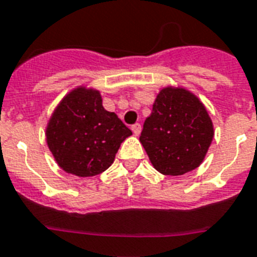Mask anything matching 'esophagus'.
Returning <instances> with one entry per match:
<instances>
[{
	"label": "esophagus",
	"mask_w": 257,
	"mask_h": 257,
	"mask_svg": "<svg viewBox=\"0 0 257 257\" xmlns=\"http://www.w3.org/2000/svg\"><path fill=\"white\" fill-rule=\"evenodd\" d=\"M131 130H133V133L135 134V135H139L142 131V124L141 123H135L131 126Z\"/></svg>",
	"instance_id": "34e87169"
}]
</instances>
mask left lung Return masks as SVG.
<instances>
[{
	"label": "left lung",
	"instance_id": "8db88e82",
	"mask_svg": "<svg viewBox=\"0 0 257 257\" xmlns=\"http://www.w3.org/2000/svg\"><path fill=\"white\" fill-rule=\"evenodd\" d=\"M213 137V123L200 99L185 89L165 88L144 120L139 141L155 169L180 176L202 163Z\"/></svg>",
	"mask_w": 257,
	"mask_h": 257
}]
</instances>
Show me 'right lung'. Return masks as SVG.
I'll use <instances>...</instances> for the list:
<instances>
[{"mask_svg": "<svg viewBox=\"0 0 257 257\" xmlns=\"http://www.w3.org/2000/svg\"><path fill=\"white\" fill-rule=\"evenodd\" d=\"M131 130L103 109L97 90L77 88L57 106L47 126V144L68 173L90 177L113 164L120 143Z\"/></svg>", "mask_w": 257, "mask_h": 257, "instance_id": "right-lung-1", "label": "right lung"}]
</instances>
